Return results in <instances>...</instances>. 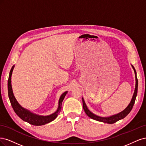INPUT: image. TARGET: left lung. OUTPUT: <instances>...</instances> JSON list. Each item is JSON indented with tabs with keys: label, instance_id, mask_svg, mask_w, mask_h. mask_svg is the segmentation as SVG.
<instances>
[{
	"label": "left lung",
	"instance_id": "obj_1",
	"mask_svg": "<svg viewBox=\"0 0 146 146\" xmlns=\"http://www.w3.org/2000/svg\"><path fill=\"white\" fill-rule=\"evenodd\" d=\"M132 66L133 70H134V72H135V79H136V85H135V92L133 93V95L132 97V99H131V100L130 102V104H129V106L127 107L125 109L123 110L121 112L119 113L114 115H112L110 116L109 117H101V116H97L95 114H93V113H92L90 110L88 109V108L86 104L85 101H84L83 98L82 99V104H83V109L85 111V113L87 114V115L88 116H89L90 117V118L93 119H95L98 121H100V122H103V123H107V124H113L116 122H117V121H119L120 119H122L124 118V117L127 115L130 112V111L133 108V106L135 104V101L136 100V95H137V92H138V79L137 77H136V70L134 68V67L133 65H131Z\"/></svg>",
	"mask_w": 146,
	"mask_h": 146
}]
</instances>
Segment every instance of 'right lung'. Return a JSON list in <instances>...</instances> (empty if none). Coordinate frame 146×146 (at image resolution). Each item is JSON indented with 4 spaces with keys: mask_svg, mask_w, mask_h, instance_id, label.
Masks as SVG:
<instances>
[{
    "mask_svg": "<svg viewBox=\"0 0 146 146\" xmlns=\"http://www.w3.org/2000/svg\"><path fill=\"white\" fill-rule=\"evenodd\" d=\"M14 67H15V66L13 65L10 72V74H9V78L8 80V97L9 99H10L11 104L12 106L14 111H15L17 115L23 121H26L27 123H30V124L34 125H44L45 124L49 123L50 122L55 119L56 118V117L58 116V114L59 113V112L60 111L61 108H62L61 106H62V101L65 95H66V94L67 93V92H64L62 95L60 96L59 101L58 108L57 110H56L54 113L48 116H40L33 113H31L29 110L23 108L19 104L15 96H14L11 87V75Z\"/></svg>",
    "mask_w": 146,
    "mask_h": 146,
    "instance_id": "right-lung-1",
    "label": "right lung"
}]
</instances>
